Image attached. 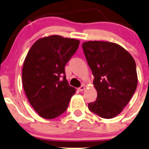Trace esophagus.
Masks as SVG:
<instances>
[{"label":"esophagus","instance_id":"esophagus-1","mask_svg":"<svg viewBox=\"0 0 149 149\" xmlns=\"http://www.w3.org/2000/svg\"><path fill=\"white\" fill-rule=\"evenodd\" d=\"M84 89H85V86L84 85H82L81 86H80L79 88H78V90H79V91H83Z\"/></svg>","mask_w":149,"mask_h":149}]
</instances>
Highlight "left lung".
<instances>
[{
  "label": "left lung",
  "mask_w": 149,
  "mask_h": 149,
  "mask_svg": "<svg viewBox=\"0 0 149 149\" xmlns=\"http://www.w3.org/2000/svg\"><path fill=\"white\" fill-rule=\"evenodd\" d=\"M84 55L94 76L97 100L90 111L111 119L123 110L136 91L138 76L132 55L116 43L88 41L82 44Z\"/></svg>",
  "instance_id": "obj_1"
}]
</instances>
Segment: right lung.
Segmentation results:
<instances>
[{
	"label": "right lung",
	"mask_w": 149,
	"mask_h": 149,
	"mask_svg": "<svg viewBox=\"0 0 149 149\" xmlns=\"http://www.w3.org/2000/svg\"><path fill=\"white\" fill-rule=\"evenodd\" d=\"M80 41L51 35L39 39L24 62L22 83L30 104L40 117L51 120L65 112L76 88L69 86L65 65Z\"/></svg>",
	"instance_id": "obj_1"
}]
</instances>
